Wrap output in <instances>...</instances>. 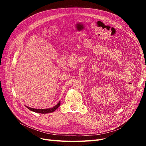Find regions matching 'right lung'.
Segmentation results:
<instances>
[{
  "label": "right lung",
  "mask_w": 146,
  "mask_h": 146,
  "mask_svg": "<svg viewBox=\"0 0 146 146\" xmlns=\"http://www.w3.org/2000/svg\"><path fill=\"white\" fill-rule=\"evenodd\" d=\"M60 105V101H59V102L57 104L55 107H54L52 108H47V109H36V108H30L29 107H27L26 106V107H27L28 109H29L30 110L34 112H36V113H42V114H46V113H52L54 112V111L58 108L59 107V106Z\"/></svg>",
  "instance_id": "right-lung-1"
}]
</instances>
